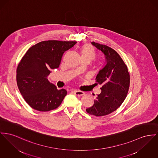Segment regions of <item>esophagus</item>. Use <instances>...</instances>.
Masks as SVG:
<instances>
[{
	"label": "esophagus",
	"mask_w": 158,
	"mask_h": 158,
	"mask_svg": "<svg viewBox=\"0 0 158 158\" xmlns=\"http://www.w3.org/2000/svg\"><path fill=\"white\" fill-rule=\"evenodd\" d=\"M74 94H75V95H77V96H83V95H85L84 92L80 91V90H75Z\"/></svg>",
	"instance_id": "34e87169"
}]
</instances>
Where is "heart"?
Masks as SVG:
<instances>
[{
	"instance_id": "obj_1",
	"label": "heart",
	"mask_w": 158,
	"mask_h": 158,
	"mask_svg": "<svg viewBox=\"0 0 158 158\" xmlns=\"http://www.w3.org/2000/svg\"><path fill=\"white\" fill-rule=\"evenodd\" d=\"M81 56L82 59H87L91 60L96 56L95 49L91 45L85 44L81 48Z\"/></svg>"
}]
</instances>
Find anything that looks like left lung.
<instances>
[{"mask_svg": "<svg viewBox=\"0 0 158 158\" xmlns=\"http://www.w3.org/2000/svg\"><path fill=\"white\" fill-rule=\"evenodd\" d=\"M92 44L104 54L106 64L96 77V84L102 85L101 92L96 98L94 104L85 110L90 115L106 116L116 111L125 99L130 75L126 64L114 49L97 42Z\"/></svg>", "mask_w": 158, "mask_h": 158, "instance_id": "8db88e82", "label": "left lung"}]
</instances>
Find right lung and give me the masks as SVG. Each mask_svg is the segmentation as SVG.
Wrapping results in <instances>:
<instances>
[{
  "label": "right lung",
  "mask_w": 158,
  "mask_h": 158,
  "mask_svg": "<svg viewBox=\"0 0 158 158\" xmlns=\"http://www.w3.org/2000/svg\"><path fill=\"white\" fill-rule=\"evenodd\" d=\"M76 41L48 40L31 47L17 68V84L25 101L32 108L49 111L61 104L67 94L58 90L47 79L51 70L58 68L63 53L74 47Z\"/></svg>",
  "instance_id": "right-lung-1"
}]
</instances>
